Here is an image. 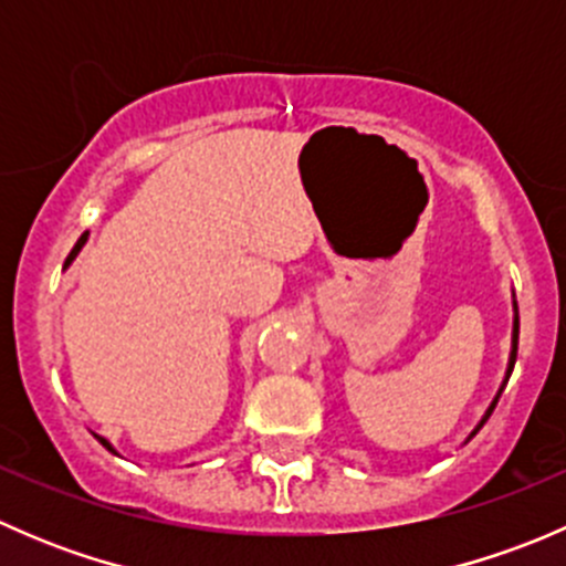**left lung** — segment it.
Masks as SVG:
<instances>
[{
  "instance_id": "obj_1",
  "label": "left lung",
  "mask_w": 566,
  "mask_h": 566,
  "mask_svg": "<svg viewBox=\"0 0 566 566\" xmlns=\"http://www.w3.org/2000/svg\"><path fill=\"white\" fill-rule=\"evenodd\" d=\"M512 306H515V323H512V350H510V364H506V378H504V384H501V389H499V394H495V399H493V402H490L488 413H484V416H482V421H479V424H476V430H473V432H471V436H476V432H479V430H482V424H484V421H488V419H490V413H493V408H495V402H499L501 391H504L506 380H510L512 369H515V358H517V334H521V317H517V301H512Z\"/></svg>"
}]
</instances>
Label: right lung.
Returning <instances> with one entry per match:
<instances>
[{
  "label": "right lung",
  "instance_id": "add662e5",
  "mask_svg": "<svg viewBox=\"0 0 566 566\" xmlns=\"http://www.w3.org/2000/svg\"><path fill=\"white\" fill-rule=\"evenodd\" d=\"M87 235H90V232H84V235H82V238H78V243H76V247H73V251H71V254H67V260H65V268H67V265H71V262H73V260H76V254H78V251H82V247H84V243H87ZM95 438H98V441H101V443H104V447L108 449V452H114V447H112V443H108V441H106V438H101V436H95Z\"/></svg>",
  "mask_w": 566,
  "mask_h": 566
}]
</instances>
